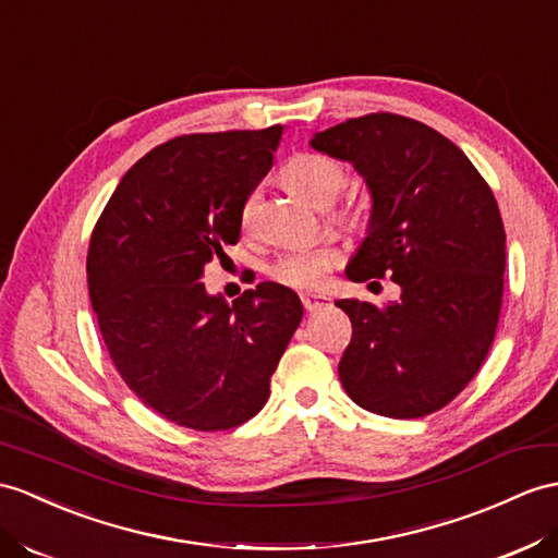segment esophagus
<instances>
[{
  "mask_svg": "<svg viewBox=\"0 0 558 558\" xmlns=\"http://www.w3.org/2000/svg\"><path fill=\"white\" fill-rule=\"evenodd\" d=\"M301 301H303V307L307 312H319L322 307L329 305V298H326V295H315V293H303Z\"/></svg>",
  "mask_w": 558,
  "mask_h": 558,
  "instance_id": "esophagus-1",
  "label": "esophagus"
}]
</instances>
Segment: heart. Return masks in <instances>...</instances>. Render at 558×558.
<instances>
[{"label": "heart", "mask_w": 558, "mask_h": 558, "mask_svg": "<svg viewBox=\"0 0 558 558\" xmlns=\"http://www.w3.org/2000/svg\"><path fill=\"white\" fill-rule=\"evenodd\" d=\"M281 180L291 192L310 201L312 206H329V203L341 194V189L348 182L345 168L331 156L324 154H295L281 170ZM257 194H251L243 201L241 222L248 227L253 222ZM343 217L348 222L357 220L355 210H345ZM336 251L331 246H315V248H295L279 255L269 267V275L281 287L298 289V291H315L322 289L326 275L336 265Z\"/></svg>", "instance_id": "obj_1"}]
</instances>
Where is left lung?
<instances>
[{"mask_svg": "<svg viewBox=\"0 0 558 558\" xmlns=\"http://www.w3.org/2000/svg\"><path fill=\"white\" fill-rule=\"evenodd\" d=\"M310 144L352 162L372 192L369 229L348 277L388 275L402 289L384 307L336 301L352 322L341 384L374 414L438 412L495 341L507 236L493 189L457 144L396 113L350 118Z\"/></svg>", "mask_w": 558, "mask_h": 558, "instance_id": "1", "label": "left lung"}]
</instances>
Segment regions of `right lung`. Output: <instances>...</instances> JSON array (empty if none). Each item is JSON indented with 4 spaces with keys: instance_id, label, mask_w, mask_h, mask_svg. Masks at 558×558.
<instances>
[{
    "instance_id": "obj_1",
    "label": "right lung",
    "mask_w": 558,
    "mask_h": 558,
    "mask_svg": "<svg viewBox=\"0 0 558 558\" xmlns=\"http://www.w3.org/2000/svg\"><path fill=\"white\" fill-rule=\"evenodd\" d=\"M281 125L182 134L122 177L92 232L89 301L118 374L177 426L227 430L263 410L303 319L263 281L229 305L203 267L241 234V208L275 162Z\"/></svg>"
}]
</instances>
